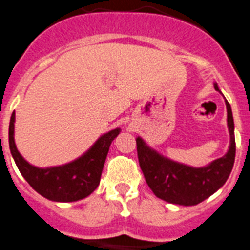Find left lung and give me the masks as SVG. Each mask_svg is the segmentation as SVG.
I'll list each match as a JSON object with an SVG mask.
<instances>
[{"instance_id": "8db88e82", "label": "left lung", "mask_w": 250, "mask_h": 250, "mask_svg": "<svg viewBox=\"0 0 250 250\" xmlns=\"http://www.w3.org/2000/svg\"><path fill=\"white\" fill-rule=\"evenodd\" d=\"M214 86L219 91L216 83ZM225 104L230 133L229 150L206 167L193 168L170 161L149 148L142 138H136L140 168L148 186L157 197L170 204L193 206L210 197L227 182L235 161V136L231 107L227 100Z\"/></svg>"}]
</instances>
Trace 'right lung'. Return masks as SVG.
<instances>
[{"mask_svg": "<svg viewBox=\"0 0 250 250\" xmlns=\"http://www.w3.org/2000/svg\"><path fill=\"white\" fill-rule=\"evenodd\" d=\"M14 123L15 114H12L8 127V144L20 173L38 193L57 202L78 201L97 188L111 143L120 134L119 127L104 134L88 151L70 163L38 168L27 163L19 153L14 139Z\"/></svg>", "mask_w": 250, "mask_h": 250, "instance_id": "right-lung-1", "label": "right lung"}]
</instances>
